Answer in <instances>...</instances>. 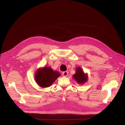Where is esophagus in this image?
<instances>
[{"instance_id": "esophagus-1", "label": "esophagus", "mask_w": 125, "mask_h": 125, "mask_svg": "<svg viewBox=\"0 0 125 125\" xmlns=\"http://www.w3.org/2000/svg\"><path fill=\"white\" fill-rule=\"evenodd\" d=\"M68 74H69V73L68 72H67V71H65V72H64L62 73V75L64 77H67Z\"/></svg>"}]
</instances>
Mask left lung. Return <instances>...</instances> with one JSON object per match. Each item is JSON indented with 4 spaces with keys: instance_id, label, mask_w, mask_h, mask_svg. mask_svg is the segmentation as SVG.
Returning <instances> with one entry per match:
<instances>
[{
    "instance_id": "left-lung-1",
    "label": "left lung",
    "mask_w": 125,
    "mask_h": 125,
    "mask_svg": "<svg viewBox=\"0 0 125 125\" xmlns=\"http://www.w3.org/2000/svg\"><path fill=\"white\" fill-rule=\"evenodd\" d=\"M73 78L80 84L85 83L88 80V75L87 73H84L83 70L80 67H78L76 69V73L73 75Z\"/></svg>"
}]
</instances>
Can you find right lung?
Here are the masks:
<instances>
[{"label":"right lung","instance_id":"add662e5","mask_svg":"<svg viewBox=\"0 0 125 125\" xmlns=\"http://www.w3.org/2000/svg\"><path fill=\"white\" fill-rule=\"evenodd\" d=\"M61 74L56 71L53 70L50 67L39 68L34 75L35 81L42 87H47L51 86Z\"/></svg>","mask_w":125,"mask_h":125}]
</instances>
